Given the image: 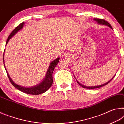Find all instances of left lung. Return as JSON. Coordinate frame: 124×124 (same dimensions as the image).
<instances>
[{"instance_id":"obj_1","label":"left lung","mask_w":124,"mask_h":124,"mask_svg":"<svg viewBox=\"0 0 124 124\" xmlns=\"http://www.w3.org/2000/svg\"><path fill=\"white\" fill-rule=\"evenodd\" d=\"M94 20H95V21H96L98 22V23L99 24H104V25H106V26H107L108 27H109L110 28H111L112 29V26H111V25L109 24V23L108 21H107L104 20L103 19H99V18H94ZM115 76V75H114ZM113 79V78L110 80L109 81H108V82L106 83V84H104L103 85H99V86H84V85H83L82 84H81L80 83H79L78 81H77V83L79 84L81 86V87H83V88H85V89H96V88H99V87H102V86H105L107 84H108L110 82V81H111V80Z\"/></svg>"}]
</instances>
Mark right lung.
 <instances>
[{
	"mask_svg": "<svg viewBox=\"0 0 124 124\" xmlns=\"http://www.w3.org/2000/svg\"><path fill=\"white\" fill-rule=\"evenodd\" d=\"M24 22H22L21 23H20L17 27H16V28L14 29L13 31H12L11 34H10L9 37H8V38L7 40V43H6V45L7 44L8 42L9 41V40L10 39H11V38L12 37H13L18 31H20L21 29L22 28V27L24 26ZM3 56H4V54H3ZM59 60H60V58H57V59L54 60L51 63V64H50L49 66V70H48L47 72L46 75V77L45 78V79H44V80L42 81L40 84L35 86H33L31 87H24L21 86L20 85L16 84L14 83V81L12 80L10 78L9 74H8L7 70H6V68H5V70L7 71L8 77L9 78L10 81L11 82L12 85H13L15 87H16V89L20 90V91H21L23 92H24V93H27V94H29V95H39V94H41L44 93V92L46 91L47 90H49L50 89V87L51 86L52 83H53L52 73H53L54 69L55 68V67H56V66H57L58 63L59 62ZM3 62H4V59H3ZM4 67H5V65H4Z\"/></svg>",
	"mask_w": 124,
	"mask_h": 124,
	"instance_id": "obj_1",
	"label": "right lung"
}]
</instances>
